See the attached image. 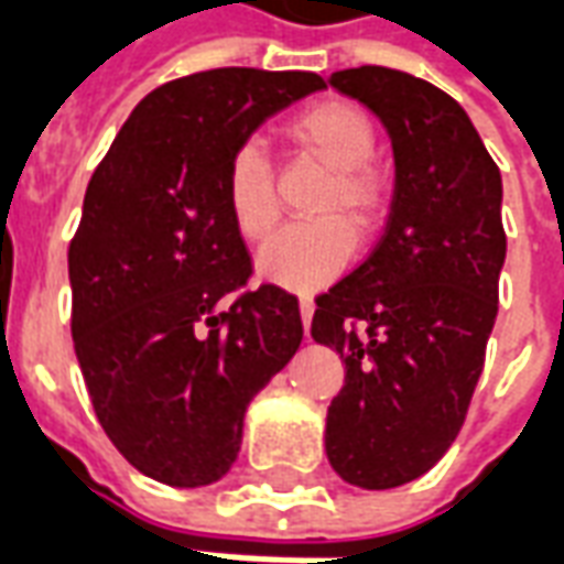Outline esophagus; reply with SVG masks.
<instances>
[{
	"label": "esophagus",
	"mask_w": 564,
	"mask_h": 564,
	"mask_svg": "<svg viewBox=\"0 0 564 564\" xmlns=\"http://www.w3.org/2000/svg\"><path fill=\"white\" fill-rule=\"evenodd\" d=\"M299 311H302V326H305V332H307V326H311V317H314V302H311V299H302V302H299Z\"/></svg>",
	"instance_id": "obj_1"
}]
</instances>
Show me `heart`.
<instances>
[{
    "label": "heart",
    "instance_id": "b5f03b06",
    "mask_svg": "<svg viewBox=\"0 0 564 564\" xmlns=\"http://www.w3.org/2000/svg\"><path fill=\"white\" fill-rule=\"evenodd\" d=\"M290 135L332 165V181L314 208L319 220L286 226L274 235L259 250L257 269L265 281L278 286L314 293L329 286L354 257L356 238L349 226L366 232L378 223L387 205L383 181L371 169L378 129L359 105L329 99L311 105L295 117ZM223 198L229 220L247 241H262L274 229L281 210L269 156L259 141H241L232 150L223 172Z\"/></svg>",
    "mask_w": 564,
    "mask_h": 564
}]
</instances>
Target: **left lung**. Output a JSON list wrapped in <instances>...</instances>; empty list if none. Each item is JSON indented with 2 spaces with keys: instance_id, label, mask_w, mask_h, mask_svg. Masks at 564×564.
<instances>
[{
  "instance_id": "left-lung-1",
  "label": "left lung",
  "mask_w": 564,
  "mask_h": 564,
  "mask_svg": "<svg viewBox=\"0 0 564 564\" xmlns=\"http://www.w3.org/2000/svg\"><path fill=\"white\" fill-rule=\"evenodd\" d=\"M326 84L380 117L395 156L383 238L319 295L311 323L347 368L326 456L347 484L392 489L447 453L484 371L508 253L501 172L435 84L383 66L332 72Z\"/></svg>"
}]
</instances>
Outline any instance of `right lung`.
I'll return each mask as SVG.
<instances>
[{
	"label": "right lung",
	"mask_w": 564,
	"mask_h": 564,
	"mask_svg": "<svg viewBox=\"0 0 564 564\" xmlns=\"http://www.w3.org/2000/svg\"><path fill=\"white\" fill-rule=\"evenodd\" d=\"M326 87L314 72L210 68L129 115L93 172L68 247L72 338L93 411L123 459L196 489L241 449L247 404L302 344L299 302L250 278L223 172L271 115Z\"/></svg>",
	"instance_id": "obj_1"
}]
</instances>
